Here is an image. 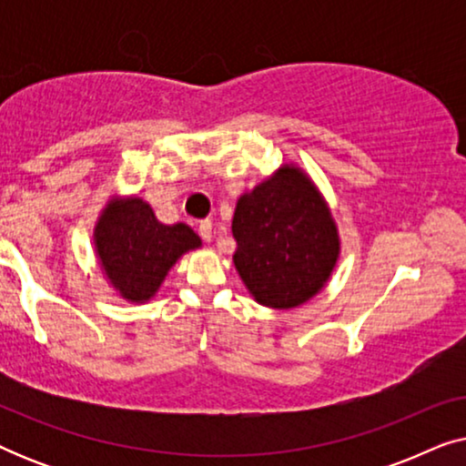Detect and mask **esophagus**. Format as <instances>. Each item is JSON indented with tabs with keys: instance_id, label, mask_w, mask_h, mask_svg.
Returning <instances> with one entry per match:
<instances>
[{
	"instance_id": "1",
	"label": "esophagus",
	"mask_w": 466,
	"mask_h": 466,
	"mask_svg": "<svg viewBox=\"0 0 466 466\" xmlns=\"http://www.w3.org/2000/svg\"><path fill=\"white\" fill-rule=\"evenodd\" d=\"M199 235L206 241L212 239V220H201L199 222Z\"/></svg>"
}]
</instances>
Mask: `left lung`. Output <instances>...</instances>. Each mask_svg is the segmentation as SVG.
Returning a JSON list of instances; mask_svg holds the SVG:
<instances>
[{
  "label": "left lung",
  "mask_w": 466,
  "mask_h": 466,
  "mask_svg": "<svg viewBox=\"0 0 466 466\" xmlns=\"http://www.w3.org/2000/svg\"><path fill=\"white\" fill-rule=\"evenodd\" d=\"M233 265L254 301L292 309L327 286L341 252L330 208L311 177L282 165L238 199Z\"/></svg>",
  "instance_id": "obj_1"
}]
</instances>
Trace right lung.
<instances>
[{
  "mask_svg": "<svg viewBox=\"0 0 466 466\" xmlns=\"http://www.w3.org/2000/svg\"><path fill=\"white\" fill-rule=\"evenodd\" d=\"M93 241L107 284L129 303L150 301L177 258L201 248L193 228L184 222L163 225L136 195L106 203Z\"/></svg>",
  "mask_w": 466,
  "mask_h": 466,
  "instance_id": "obj_1",
  "label": "right lung"
}]
</instances>
